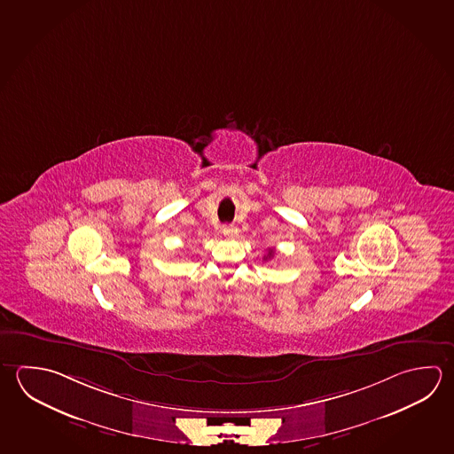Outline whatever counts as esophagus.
I'll use <instances>...</instances> for the list:
<instances>
[{"instance_id":"1","label":"esophagus","mask_w":454,"mask_h":454,"mask_svg":"<svg viewBox=\"0 0 454 454\" xmlns=\"http://www.w3.org/2000/svg\"><path fill=\"white\" fill-rule=\"evenodd\" d=\"M223 233L227 239H235L239 235V229L235 225H223Z\"/></svg>"}]
</instances>
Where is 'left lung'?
<instances>
[{
	"label": "left lung",
	"mask_w": 454,
	"mask_h": 454,
	"mask_svg": "<svg viewBox=\"0 0 454 454\" xmlns=\"http://www.w3.org/2000/svg\"><path fill=\"white\" fill-rule=\"evenodd\" d=\"M275 253H273V249H269V253H267V257H272ZM267 257L264 256V259H267Z\"/></svg>",
	"instance_id": "8db88e82"
}]
</instances>
